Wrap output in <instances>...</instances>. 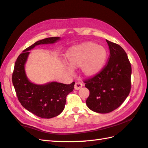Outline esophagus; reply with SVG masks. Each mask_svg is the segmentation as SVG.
Wrapping results in <instances>:
<instances>
[{
	"label": "esophagus",
	"instance_id": "34e87169",
	"mask_svg": "<svg viewBox=\"0 0 148 148\" xmlns=\"http://www.w3.org/2000/svg\"><path fill=\"white\" fill-rule=\"evenodd\" d=\"M83 83L81 82H76V83H75V85H74V88L75 90H78L81 89V88L83 87Z\"/></svg>",
	"mask_w": 148,
	"mask_h": 148
}]
</instances>
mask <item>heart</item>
Here are the masks:
<instances>
[{"mask_svg":"<svg viewBox=\"0 0 148 148\" xmlns=\"http://www.w3.org/2000/svg\"><path fill=\"white\" fill-rule=\"evenodd\" d=\"M106 57V49L91 41L72 46L66 53V59L69 66L72 69L81 67L82 73L88 77H92L99 73L104 65Z\"/></svg>","mask_w":148,"mask_h":148,"instance_id":"b5f03b06","label":"heart"}]
</instances>
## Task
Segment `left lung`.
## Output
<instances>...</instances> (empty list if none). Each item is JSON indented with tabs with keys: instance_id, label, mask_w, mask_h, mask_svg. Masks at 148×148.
<instances>
[{
	"instance_id": "left-lung-1",
	"label": "left lung",
	"mask_w": 148,
	"mask_h": 148,
	"mask_svg": "<svg viewBox=\"0 0 148 148\" xmlns=\"http://www.w3.org/2000/svg\"><path fill=\"white\" fill-rule=\"evenodd\" d=\"M106 42L110 50L108 64L99 74L84 81L90 91L87 106L102 114L119 108L131 90L132 67L126 52L117 44Z\"/></svg>"
}]
</instances>
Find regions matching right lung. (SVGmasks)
<instances>
[{
  "label": "right lung",
  "mask_w": 148,
  "mask_h": 148,
  "mask_svg": "<svg viewBox=\"0 0 148 148\" xmlns=\"http://www.w3.org/2000/svg\"><path fill=\"white\" fill-rule=\"evenodd\" d=\"M60 39L59 37H48L24 49L17 58L12 72V81L19 102L24 108L42 118H51L60 114L65 108L66 97L74 90L75 82L70 84L57 82L43 85L34 84L26 76L25 64L29 50L39 45L55 43Z\"/></svg>",
  "instance_id": "right-lung-1"
}]
</instances>
